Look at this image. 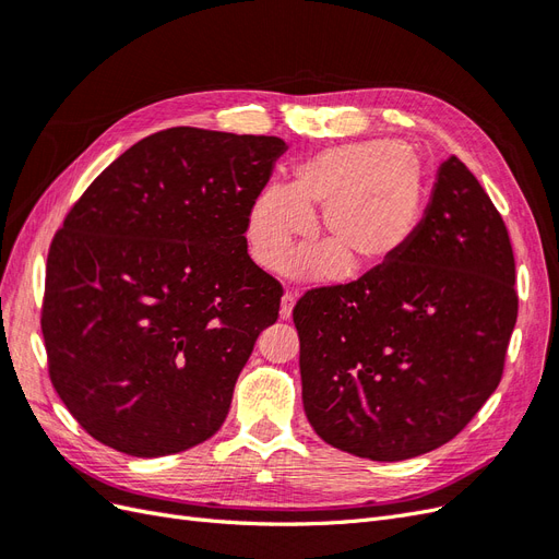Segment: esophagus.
<instances>
[{
    "label": "esophagus",
    "mask_w": 559,
    "mask_h": 559,
    "mask_svg": "<svg viewBox=\"0 0 559 559\" xmlns=\"http://www.w3.org/2000/svg\"><path fill=\"white\" fill-rule=\"evenodd\" d=\"M294 302H296V296L292 292H286L282 296V302H280V317L282 319H289L292 312H294Z\"/></svg>",
    "instance_id": "esophagus-1"
}]
</instances>
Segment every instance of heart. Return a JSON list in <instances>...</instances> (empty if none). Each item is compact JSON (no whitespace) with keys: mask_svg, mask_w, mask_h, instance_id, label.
<instances>
[{"mask_svg":"<svg viewBox=\"0 0 559 559\" xmlns=\"http://www.w3.org/2000/svg\"><path fill=\"white\" fill-rule=\"evenodd\" d=\"M421 165L415 151L392 140H366L319 151L294 167L286 189L267 186L251 200L247 242L270 273L289 265L321 210L326 242L306 249L292 273L326 282L359 277L392 263L408 247L421 216Z\"/></svg>","mask_w":559,"mask_h":559,"instance_id":"b5f03b06","label":"heart"}]
</instances>
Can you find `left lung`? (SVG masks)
Returning a JSON list of instances; mask_svg holds the SVG:
<instances>
[{
  "instance_id": "8db88e82",
  "label": "left lung",
  "mask_w": 559,
  "mask_h": 559,
  "mask_svg": "<svg viewBox=\"0 0 559 559\" xmlns=\"http://www.w3.org/2000/svg\"><path fill=\"white\" fill-rule=\"evenodd\" d=\"M518 319L503 218L450 156L399 257L302 296V408L321 441L401 462L452 441L492 396Z\"/></svg>"
}]
</instances>
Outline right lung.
<instances>
[{
	"mask_svg": "<svg viewBox=\"0 0 559 559\" xmlns=\"http://www.w3.org/2000/svg\"><path fill=\"white\" fill-rule=\"evenodd\" d=\"M280 138L170 128L130 146L67 214L41 331L62 403L132 456L218 431L282 286L247 253V212Z\"/></svg>",
	"mask_w": 559,
	"mask_h": 559,
	"instance_id": "1",
	"label": "right lung"
}]
</instances>
